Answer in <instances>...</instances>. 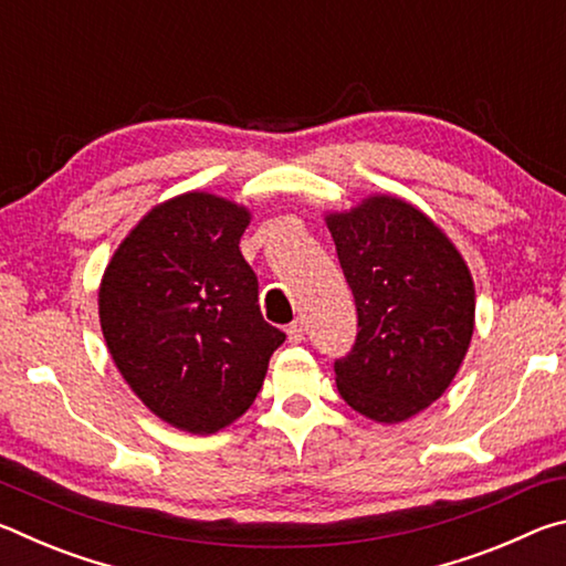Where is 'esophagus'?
<instances>
[{"label":"esophagus","instance_id":"obj_1","mask_svg":"<svg viewBox=\"0 0 566 566\" xmlns=\"http://www.w3.org/2000/svg\"><path fill=\"white\" fill-rule=\"evenodd\" d=\"M286 337H290L292 344H300L304 339V322H300V319L292 322L290 327H286Z\"/></svg>","mask_w":566,"mask_h":566}]
</instances>
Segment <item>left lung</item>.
<instances>
[{
  "instance_id": "8db88e82",
  "label": "left lung",
  "mask_w": 566,
  "mask_h": 566,
  "mask_svg": "<svg viewBox=\"0 0 566 566\" xmlns=\"http://www.w3.org/2000/svg\"><path fill=\"white\" fill-rule=\"evenodd\" d=\"M357 306V339L334 359L342 399L359 415L405 421L444 395L474 332V284L442 229L395 197L329 214Z\"/></svg>"
}]
</instances>
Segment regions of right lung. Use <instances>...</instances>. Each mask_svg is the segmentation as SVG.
<instances>
[{
    "label": "right lung",
    "instance_id": "add662e5",
    "mask_svg": "<svg viewBox=\"0 0 566 566\" xmlns=\"http://www.w3.org/2000/svg\"><path fill=\"white\" fill-rule=\"evenodd\" d=\"M249 212L189 191L159 205L114 252L99 322L114 364L159 419L212 434L252 407L286 334L260 312L239 252Z\"/></svg>",
    "mask_w": 566,
    "mask_h": 566
}]
</instances>
